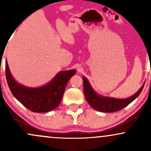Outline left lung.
Masks as SVG:
<instances>
[{
	"label": "left lung",
	"instance_id": "left-lung-1",
	"mask_svg": "<svg viewBox=\"0 0 151 151\" xmlns=\"http://www.w3.org/2000/svg\"><path fill=\"white\" fill-rule=\"evenodd\" d=\"M83 82H84V96L89 104L95 110L105 112V113L118 111L127 106L129 104H131L133 100L136 99L139 96L145 84L144 82L139 90L129 98L116 99L98 94L93 89L89 81L85 77H83Z\"/></svg>",
	"mask_w": 151,
	"mask_h": 151
}]
</instances>
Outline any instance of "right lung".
<instances>
[{"instance_id": "obj_1", "label": "right lung", "mask_w": 151, "mask_h": 151, "mask_svg": "<svg viewBox=\"0 0 151 151\" xmlns=\"http://www.w3.org/2000/svg\"><path fill=\"white\" fill-rule=\"evenodd\" d=\"M75 74V70L62 71L45 85L27 87L15 81L6 61V76L10 91L24 106L37 113L50 111L60 105L66 86Z\"/></svg>"}]
</instances>
